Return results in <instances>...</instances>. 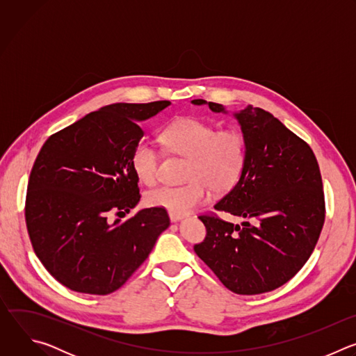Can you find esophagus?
I'll return each mask as SVG.
<instances>
[{"label":"esophagus","mask_w":356,"mask_h":356,"mask_svg":"<svg viewBox=\"0 0 356 356\" xmlns=\"http://www.w3.org/2000/svg\"><path fill=\"white\" fill-rule=\"evenodd\" d=\"M169 217H170V220H172L173 222H177V221H180V220H183V218H184V216H181V214H176V213H169Z\"/></svg>","instance_id":"34e87169"}]
</instances>
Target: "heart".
I'll list each match as a JSON object with an SVG mask.
<instances>
[{
    "label": "heart",
    "mask_w": 356,
    "mask_h": 356,
    "mask_svg": "<svg viewBox=\"0 0 356 356\" xmlns=\"http://www.w3.org/2000/svg\"><path fill=\"white\" fill-rule=\"evenodd\" d=\"M161 139L172 154L188 159L187 184L161 186L146 193V202L170 213L186 214L204 204L214 193L234 188L246 163V139L236 128L217 127L209 121L183 117L170 122ZM159 152L147 139H139L131 152V166L136 177L147 184L159 179Z\"/></svg>",
    "instance_id": "1"
}]
</instances>
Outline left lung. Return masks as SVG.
I'll list each match as a JSON object with an SVG mask.
<instances>
[{
    "label": "left lung",
    "mask_w": 356,
    "mask_h": 356,
    "mask_svg": "<svg viewBox=\"0 0 356 356\" xmlns=\"http://www.w3.org/2000/svg\"><path fill=\"white\" fill-rule=\"evenodd\" d=\"M209 104L214 113L224 106ZM246 139L241 179L214 209L245 221L200 216L207 235L194 252L236 294H261L289 282L310 258L325 220L318 162L312 147L262 108L235 113Z\"/></svg>",
    "instance_id": "1"
}]
</instances>
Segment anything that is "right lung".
Wrapping results in <instances>:
<instances>
[{"mask_svg":"<svg viewBox=\"0 0 356 356\" xmlns=\"http://www.w3.org/2000/svg\"><path fill=\"white\" fill-rule=\"evenodd\" d=\"M169 106H106L43 143L28 181L26 228L42 265L67 289L98 296L118 290L170 225L161 207L110 221L140 198L131 166L132 147L143 136L139 122Z\"/></svg>","mask_w":356,"mask_h":356,"instance_id":"obj_1","label":"right lung"}]
</instances>
